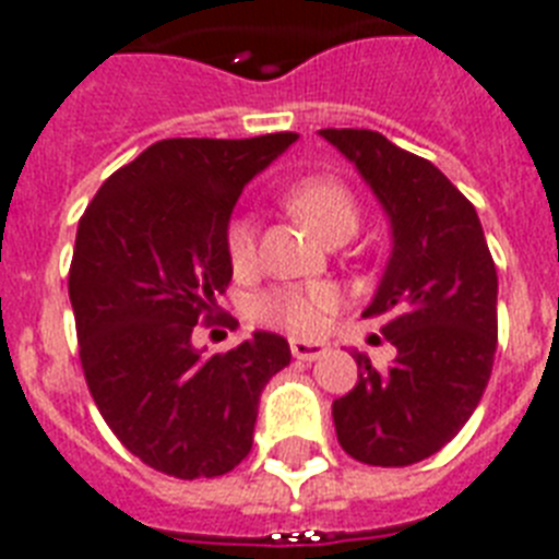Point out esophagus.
Returning a JSON list of instances; mask_svg holds the SVG:
<instances>
[{"mask_svg":"<svg viewBox=\"0 0 559 559\" xmlns=\"http://www.w3.org/2000/svg\"><path fill=\"white\" fill-rule=\"evenodd\" d=\"M289 350H293L295 358H301V361H316L326 353L324 342H307V338H293L289 342Z\"/></svg>","mask_w":559,"mask_h":559,"instance_id":"obj_1","label":"esophagus"}]
</instances>
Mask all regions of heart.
Segmentation results:
<instances>
[{
  "instance_id": "heart-1",
  "label": "heart",
  "mask_w": 559,
  "mask_h": 559,
  "mask_svg": "<svg viewBox=\"0 0 559 559\" xmlns=\"http://www.w3.org/2000/svg\"><path fill=\"white\" fill-rule=\"evenodd\" d=\"M289 212L321 240H347L358 229V203L353 192L335 177H304L284 194ZM226 249L238 270L252 264L255 255V224L249 217H235L226 229ZM335 310V293L324 284L310 287L270 289L258 298L255 316L270 324L287 326L293 333L312 335L326 324Z\"/></svg>"
}]
</instances>
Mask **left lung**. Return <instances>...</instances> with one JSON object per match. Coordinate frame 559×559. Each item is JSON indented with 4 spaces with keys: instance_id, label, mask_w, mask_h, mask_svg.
<instances>
[{
    "instance_id": "1",
    "label": "left lung",
    "mask_w": 559,
    "mask_h": 559,
    "mask_svg": "<svg viewBox=\"0 0 559 559\" xmlns=\"http://www.w3.org/2000/svg\"><path fill=\"white\" fill-rule=\"evenodd\" d=\"M365 177L393 249L365 319H382L396 361L353 353L358 382L333 402L353 460L402 468L451 442L483 399L497 353V266L476 209L425 157L370 129H321Z\"/></svg>"
}]
</instances>
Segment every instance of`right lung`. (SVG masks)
I'll return each instance as SVG.
<instances>
[{"label":"right lung","instance_id":"right-lung-1","mask_svg":"<svg viewBox=\"0 0 559 559\" xmlns=\"http://www.w3.org/2000/svg\"><path fill=\"white\" fill-rule=\"evenodd\" d=\"M295 140H160L108 177L80 217L68 295L85 382L148 468L221 476L252 451L261 390L289 365L287 338L258 330L203 356L192 333L217 319L233 281L226 229L243 186Z\"/></svg>","mask_w":559,"mask_h":559}]
</instances>
